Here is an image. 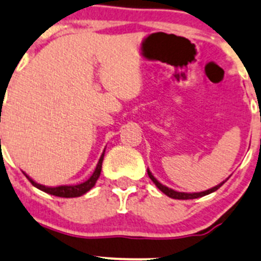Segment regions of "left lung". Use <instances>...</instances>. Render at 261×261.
<instances>
[{
    "label": "left lung",
    "instance_id": "left-lung-1",
    "mask_svg": "<svg viewBox=\"0 0 261 261\" xmlns=\"http://www.w3.org/2000/svg\"><path fill=\"white\" fill-rule=\"evenodd\" d=\"M147 174H148L149 179H151L152 181L154 182V185H156V187L159 188V189L161 190V192L164 193V194H166L167 197H170V198H174V199H195V198L204 197V195L211 194V193L216 192V190L219 189V188H221L222 185L224 184V181H223V182H221V184H219V185H217V187L212 188V189H210V190H205V192L192 193V194H189V193H179V192H175V190H172V189H169V188H167V187L162 185L161 182L157 181V180L153 177V175H152L151 172H149V170H148V171H147Z\"/></svg>",
    "mask_w": 261,
    "mask_h": 261
}]
</instances>
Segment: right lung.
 Wrapping results in <instances>:
<instances>
[{"instance_id":"right-lung-1","label":"right lung","mask_w":261,"mask_h":261,"mask_svg":"<svg viewBox=\"0 0 261 261\" xmlns=\"http://www.w3.org/2000/svg\"><path fill=\"white\" fill-rule=\"evenodd\" d=\"M102 160H104V152H102L101 157H100L99 162H97V166L95 169L94 174L91 175L89 180H86L85 182H81V184H77V185H62V187H57V188H48V187H44V185L37 184L35 181H33L27 174L25 176L29 179V181L34 185L35 188L38 189L43 190V192L48 193V194L51 195H56V197H61V198H74V197H81L82 194L89 192L95 184H96V180L99 179L100 176V172H101V166H102Z\"/></svg>"}]
</instances>
